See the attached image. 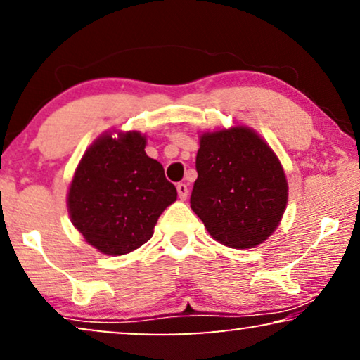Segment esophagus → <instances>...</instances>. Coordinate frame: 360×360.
<instances>
[{
  "label": "esophagus",
  "mask_w": 360,
  "mask_h": 360,
  "mask_svg": "<svg viewBox=\"0 0 360 360\" xmlns=\"http://www.w3.org/2000/svg\"><path fill=\"white\" fill-rule=\"evenodd\" d=\"M176 191H179L180 200H186V196H188V186H186L185 184H179L176 185Z\"/></svg>",
  "instance_id": "34e87169"
}]
</instances>
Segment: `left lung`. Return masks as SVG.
Segmentation results:
<instances>
[{"label":"left lung","mask_w":360,"mask_h":360,"mask_svg":"<svg viewBox=\"0 0 360 360\" xmlns=\"http://www.w3.org/2000/svg\"><path fill=\"white\" fill-rule=\"evenodd\" d=\"M191 210L218 243L250 249L277 228L288 186L277 155L254 131L206 132L196 154Z\"/></svg>","instance_id":"8db88e82"}]
</instances>
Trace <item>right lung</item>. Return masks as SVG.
Wrapping results in <instances>:
<instances>
[{
  "label": "right lung",
  "mask_w": 360,
  "mask_h": 360,
  "mask_svg": "<svg viewBox=\"0 0 360 360\" xmlns=\"http://www.w3.org/2000/svg\"><path fill=\"white\" fill-rule=\"evenodd\" d=\"M146 137L106 134L85 152L68 191L72 223L101 252L122 255L147 243L176 188L160 162L146 154Z\"/></svg>",
  "instance_id": "add662e5"
}]
</instances>
